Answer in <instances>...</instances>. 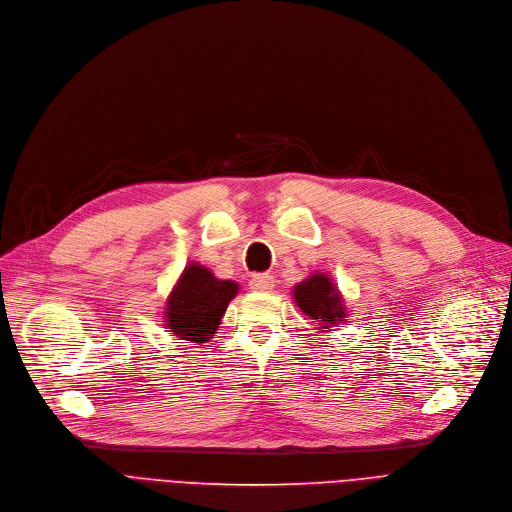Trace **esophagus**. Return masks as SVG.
Here are the masks:
<instances>
[{
    "label": "esophagus",
    "instance_id": "1",
    "mask_svg": "<svg viewBox=\"0 0 512 512\" xmlns=\"http://www.w3.org/2000/svg\"><path fill=\"white\" fill-rule=\"evenodd\" d=\"M249 286L255 292H271L273 286H275V280H273V275H269V273H257V275L251 277Z\"/></svg>",
    "mask_w": 512,
    "mask_h": 512
}]
</instances>
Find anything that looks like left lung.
<instances>
[{
  "label": "left lung",
  "instance_id": "left-lung-1",
  "mask_svg": "<svg viewBox=\"0 0 512 512\" xmlns=\"http://www.w3.org/2000/svg\"><path fill=\"white\" fill-rule=\"evenodd\" d=\"M292 294L300 310L316 320V329H331L347 318L341 294L329 275L312 273L304 282L296 284Z\"/></svg>",
  "mask_w": 512,
  "mask_h": 512
}]
</instances>
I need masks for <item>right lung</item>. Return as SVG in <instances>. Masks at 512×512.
<instances>
[{"instance_id": "1", "label": "right lung", "mask_w": 512, "mask_h": 512, "mask_svg": "<svg viewBox=\"0 0 512 512\" xmlns=\"http://www.w3.org/2000/svg\"><path fill=\"white\" fill-rule=\"evenodd\" d=\"M237 292V282L218 280L208 267L190 263L167 296V329H171L173 337L190 343L210 341L218 331L228 302L237 296Z\"/></svg>"}]
</instances>
